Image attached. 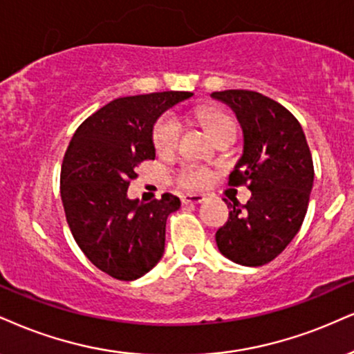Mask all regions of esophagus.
I'll use <instances>...</instances> for the list:
<instances>
[{
    "label": "esophagus",
    "instance_id": "34e87169",
    "mask_svg": "<svg viewBox=\"0 0 354 354\" xmlns=\"http://www.w3.org/2000/svg\"><path fill=\"white\" fill-rule=\"evenodd\" d=\"M203 200H205V195H202V194H187L182 197V203L194 205V203H202Z\"/></svg>",
    "mask_w": 354,
    "mask_h": 354
}]
</instances>
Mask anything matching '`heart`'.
Wrapping results in <instances>:
<instances>
[{"label":"heart","instance_id":"obj_1","mask_svg":"<svg viewBox=\"0 0 354 354\" xmlns=\"http://www.w3.org/2000/svg\"><path fill=\"white\" fill-rule=\"evenodd\" d=\"M202 116L203 124L207 126L208 133L216 134L223 129L234 128L233 121L230 120L228 116L216 115V113H208L202 111L200 113ZM182 126L178 118L174 115V113H167L157 121L154 126V133H152V138H154V146L159 152H167L172 151L174 147L177 146L178 138H180ZM210 180V172L207 169L198 167V165H187V167L182 169L180 176H178V182L182 185L190 187V189H198V187H203L208 184Z\"/></svg>","mask_w":354,"mask_h":354}]
</instances>
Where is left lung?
I'll return each instance as SVG.
<instances>
[{"label": "left lung", "mask_w": 354, "mask_h": 354, "mask_svg": "<svg viewBox=\"0 0 354 354\" xmlns=\"http://www.w3.org/2000/svg\"><path fill=\"white\" fill-rule=\"evenodd\" d=\"M228 104L243 131V154L230 185L248 184L246 205H228V221L216 231L221 254L241 266H263L299 233L313 187V162L304 129L282 104L257 91L210 95Z\"/></svg>", "instance_id": "obj_1"}]
</instances>
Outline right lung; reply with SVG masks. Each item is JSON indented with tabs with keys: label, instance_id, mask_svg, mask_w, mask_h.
I'll list each match as a JSON object with an SVG mask.
<instances>
[{
	"label": "right lung",
	"instance_id": "1",
	"mask_svg": "<svg viewBox=\"0 0 354 354\" xmlns=\"http://www.w3.org/2000/svg\"><path fill=\"white\" fill-rule=\"evenodd\" d=\"M190 91L116 98L78 126L60 170L65 216L84 254L120 281L142 277L164 256L165 221L180 200L128 197L136 167L154 159V124Z\"/></svg>",
	"mask_w": 354,
	"mask_h": 354
}]
</instances>
